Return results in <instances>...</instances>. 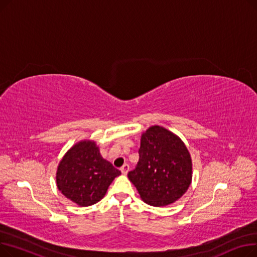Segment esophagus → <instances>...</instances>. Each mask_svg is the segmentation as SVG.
<instances>
[{"instance_id": "obj_1", "label": "esophagus", "mask_w": 257, "mask_h": 257, "mask_svg": "<svg viewBox=\"0 0 257 257\" xmlns=\"http://www.w3.org/2000/svg\"><path fill=\"white\" fill-rule=\"evenodd\" d=\"M128 171H129V165H128V164H124V165H123V167L120 168V172H121V174L126 175V174L128 173Z\"/></svg>"}]
</instances>
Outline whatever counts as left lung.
<instances>
[{
    "label": "left lung",
    "instance_id": "left-lung-1",
    "mask_svg": "<svg viewBox=\"0 0 257 257\" xmlns=\"http://www.w3.org/2000/svg\"><path fill=\"white\" fill-rule=\"evenodd\" d=\"M139 155V163L128 173V178L147 204L166 206L187 191L192 181V160L178 137L152 126L143 134Z\"/></svg>",
    "mask_w": 257,
    "mask_h": 257
}]
</instances>
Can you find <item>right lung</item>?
I'll list each match as a JSON object with an SVG mask.
<instances>
[{"label": "right lung", "instance_id": "obj_1", "mask_svg": "<svg viewBox=\"0 0 257 257\" xmlns=\"http://www.w3.org/2000/svg\"><path fill=\"white\" fill-rule=\"evenodd\" d=\"M120 175L105 160L93 142L75 145L60 161L57 170L58 190L80 206L97 203L106 194L112 180Z\"/></svg>", "mask_w": 257, "mask_h": 257}]
</instances>
